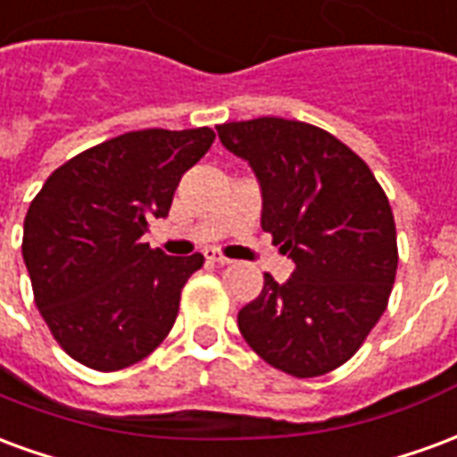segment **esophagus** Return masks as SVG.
Listing matches in <instances>:
<instances>
[{"mask_svg": "<svg viewBox=\"0 0 457 457\" xmlns=\"http://www.w3.org/2000/svg\"><path fill=\"white\" fill-rule=\"evenodd\" d=\"M205 259H208V262H212V264H220V267H228V264H232V259L225 257V254H220V252H208V254H205Z\"/></svg>", "mask_w": 457, "mask_h": 457, "instance_id": "34e87169", "label": "esophagus"}]
</instances>
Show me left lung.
<instances>
[{
	"label": "left lung",
	"instance_id": "obj_1",
	"mask_svg": "<svg viewBox=\"0 0 457 457\" xmlns=\"http://www.w3.org/2000/svg\"><path fill=\"white\" fill-rule=\"evenodd\" d=\"M254 169L262 229L294 259V274L239 311L254 353L291 377H320L353 357L389 303L399 249L389 198L370 166L330 131L259 117L218 127Z\"/></svg>",
	"mask_w": 457,
	"mask_h": 457
}]
</instances>
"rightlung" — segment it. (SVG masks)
<instances>
[{"mask_svg":"<svg viewBox=\"0 0 457 457\" xmlns=\"http://www.w3.org/2000/svg\"><path fill=\"white\" fill-rule=\"evenodd\" d=\"M212 141L210 127L127 131L65 161L31 200L21 254L36 308L75 362L117 372L170 333L205 259L169 257L141 237Z\"/></svg>","mask_w":457,"mask_h":457,"instance_id":"add662e5","label":"right lung"}]
</instances>
